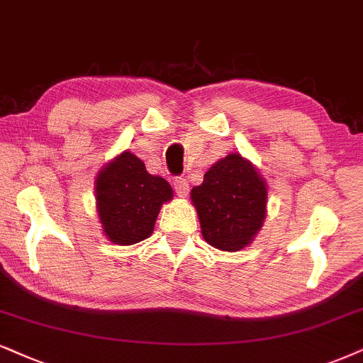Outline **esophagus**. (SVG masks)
<instances>
[{
	"mask_svg": "<svg viewBox=\"0 0 363 363\" xmlns=\"http://www.w3.org/2000/svg\"><path fill=\"white\" fill-rule=\"evenodd\" d=\"M174 189H176L177 196L186 197L187 192H189V182L184 177H176L174 179Z\"/></svg>",
	"mask_w": 363,
	"mask_h": 363,
	"instance_id": "obj_1",
	"label": "esophagus"
}]
</instances>
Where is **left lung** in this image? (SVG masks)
Returning a JSON list of instances; mask_svg holds the SVG:
<instances>
[{"label": "left lung", "mask_w": 363, "mask_h": 363, "mask_svg": "<svg viewBox=\"0 0 363 363\" xmlns=\"http://www.w3.org/2000/svg\"><path fill=\"white\" fill-rule=\"evenodd\" d=\"M266 192L263 177L240 154L216 162L204 174L203 184L191 191L204 240L223 251L250 245L263 226Z\"/></svg>", "instance_id": "8db88e82"}]
</instances>
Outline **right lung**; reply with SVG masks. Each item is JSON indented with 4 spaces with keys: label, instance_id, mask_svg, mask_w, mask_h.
Here are the masks:
<instances>
[{
    "label": "right lung",
    "instance_id": "add662e5",
    "mask_svg": "<svg viewBox=\"0 0 363 363\" xmlns=\"http://www.w3.org/2000/svg\"><path fill=\"white\" fill-rule=\"evenodd\" d=\"M99 218L116 245H134L150 236L157 214L172 199L166 179L145 171V164L128 150L100 171L95 181Z\"/></svg>",
    "mask_w": 363,
    "mask_h": 363
}]
</instances>
